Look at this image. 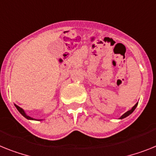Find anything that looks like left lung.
Returning a JSON list of instances; mask_svg holds the SVG:
<instances>
[{
	"label": "left lung",
	"instance_id": "8db88e82",
	"mask_svg": "<svg viewBox=\"0 0 156 156\" xmlns=\"http://www.w3.org/2000/svg\"><path fill=\"white\" fill-rule=\"evenodd\" d=\"M137 105H138V103H136V104L134 106H133V108H132V109H130V110H129V111H128V112H125V114H123L122 116H120V119H123V118H125V117H126V116H129V115H130L131 113H132V112H133V111L135 110V108H136Z\"/></svg>",
	"mask_w": 156,
	"mask_h": 156
}]
</instances>
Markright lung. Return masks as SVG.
I'll use <instances>...</instances> for the list:
<instances>
[{
	"label": "right lung",
	"instance_id": "add662e5",
	"mask_svg": "<svg viewBox=\"0 0 156 156\" xmlns=\"http://www.w3.org/2000/svg\"><path fill=\"white\" fill-rule=\"evenodd\" d=\"M15 106H16V108H17V110L19 111L20 112V114H22V116H24L25 118L28 119V120H35V119H33V118H32V117H31V116H27V115L25 113V112L23 111V108H20V107H19V106H18V105H15Z\"/></svg>",
	"mask_w": 156,
	"mask_h": 156
}]
</instances>
